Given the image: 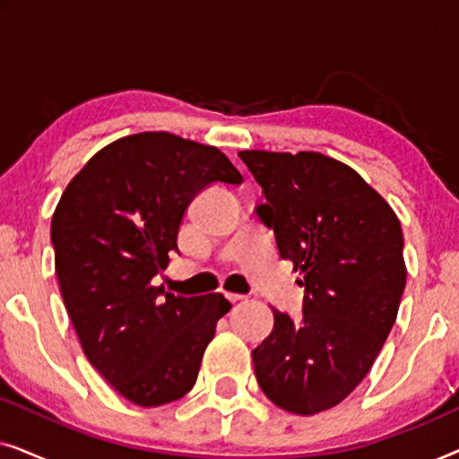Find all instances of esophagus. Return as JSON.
I'll return each mask as SVG.
<instances>
[{
    "label": "esophagus",
    "instance_id": "1",
    "mask_svg": "<svg viewBox=\"0 0 459 459\" xmlns=\"http://www.w3.org/2000/svg\"><path fill=\"white\" fill-rule=\"evenodd\" d=\"M225 299H228L231 305H236V303H240V300H244V297H240V294H225Z\"/></svg>",
    "mask_w": 459,
    "mask_h": 459
}]
</instances>
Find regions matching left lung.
I'll list each match as a JSON object with an SVG mask.
<instances>
[{
    "label": "left lung",
    "instance_id": "left-lung-1",
    "mask_svg": "<svg viewBox=\"0 0 459 459\" xmlns=\"http://www.w3.org/2000/svg\"><path fill=\"white\" fill-rule=\"evenodd\" d=\"M261 186L256 217L305 288L299 322L273 309L253 351L255 376L281 410L313 416L366 378L405 290L403 234L386 200L353 169L319 152L244 150Z\"/></svg>",
    "mask_w": 459,
    "mask_h": 459
}]
</instances>
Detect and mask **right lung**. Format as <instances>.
Here are the masks:
<instances>
[{"label": "right lung", "mask_w": 459, "mask_h": 459, "mask_svg": "<svg viewBox=\"0 0 459 459\" xmlns=\"http://www.w3.org/2000/svg\"><path fill=\"white\" fill-rule=\"evenodd\" d=\"M242 184L215 146L167 131L108 143L66 186L52 217L56 275L83 353L140 407L196 385L223 294L175 297L152 286L178 250L184 212L211 184Z\"/></svg>", "instance_id": "1"}]
</instances>
